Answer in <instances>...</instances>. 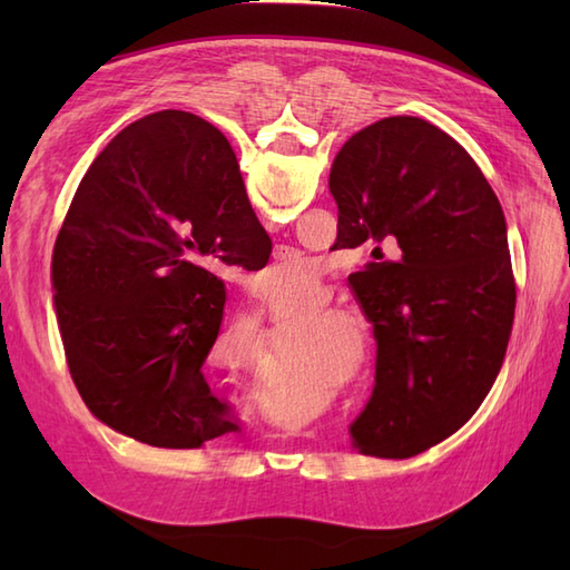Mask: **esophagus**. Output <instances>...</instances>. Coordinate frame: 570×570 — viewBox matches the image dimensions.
<instances>
[{"label": "esophagus", "instance_id": "34e87169", "mask_svg": "<svg viewBox=\"0 0 570 570\" xmlns=\"http://www.w3.org/2000/svg\"><path fill=\"white\" fill-rule=\"evenodd\" d=\"M292 254H294V249L292 247H284V245L274 249V257L276 259H286V257H292Z\"/></svg>", "mask_w": 570, "mask_h": 570}]
</instances>
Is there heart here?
<instances>
[{"mask_svg":"<svg viewBox=\"0 0 570 570\" xmlns=\"http://www.w3.org/2000/svg\"><path fill=\"white\" fill-rule=\"evenodd\" d=\"M318 301L323 298V292H318L316 296ZM301 325L308 331H323V328H331V325H353V318H350V313H345L343 308L337 306H323V308H316L311 311L308 316L301 318ZM357 355H365V341H362V333H357ZM304 350L306 355H311L313 360L318 362H328L337 360V355H341L343 350V337L341 333L335 331H323V333H313V335H306V343H304Z\"/></svg>","mask_w":570,"mask_h":570,"instance_id":"b5f03b06","label":"heart"}]
</instances>
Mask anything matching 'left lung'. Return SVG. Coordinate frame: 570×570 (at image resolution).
<instances>
[{"label":"left lung","instance_id":"1","mask_svg":"<svg viewBox=\"0 0 570 570\" xmlns=\"http://www.w3.org/2000/svg\"><path fill=\"white\" fill-rule=\"evenodd\" d=\"M328 186L335 245L372 257L350 274L377 341L353 443L365 455H419L475 414L504 362L517 286L502 205L470 154L419 117L360 129Z\"/></svg>","mask_w":570,"mask_h":570}]
</instances>
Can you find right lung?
<instances>
[{
	"instance_id": "add662e5",
	"label": "right lung",
	"mask_w": 570,
	"mask_h": 570,
	"mask_svg": "<svg viewBox=\"0 0 570 570\" xmlns=\"http://www.w3.org/2000/svg\"><path fill=\"white\" fill-rule=\"evenodd\" d=\"M266 239L223 131L180 110L119 131L82 176L51 262L85 406L156 448H200L235 431L203 370L225 308L215 269H262Z\"/></svg>"
}]
</instances>
